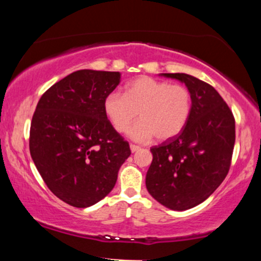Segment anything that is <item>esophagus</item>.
<instances>
[{
  "label": "esophagus",
  "mask_w": 261,
  "mask_h": 261,
  "mask_svg": "<svg viewBox=\"0 0 261 261\" xmlns=\"http://www.w3.org/2000/svg\"><path fill=\"white\" fill-rule=\"evenodd\" d=\"M130 148H131V152H136V151H139V149H140L139 146L133 145V143H131V145H130Z\"/></svg>",
  "instance_id": "1"
}]
</instances>
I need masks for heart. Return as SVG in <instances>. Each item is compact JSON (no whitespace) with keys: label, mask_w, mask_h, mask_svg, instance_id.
<instances>
[{"label":"heart","mask_w":261,"mask_h":261,"mask_svg":"<svg viewBox=\"0 0 261 261\" xmlns=\"http://www.w3.org/2000/svg\"><path fill=\"white\" fill-rule=\"evenodd\" d=\"M193 98L188 87L142 76L125 86V93L110 92L104 99V112L118 133L130 130L140 142L164 141L180 134L190 118Z\"/></svg>","instance_id":"1"}]
</instances>
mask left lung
Returning <instances> with one entry per match:
<instances>
[{
    "label": "left lung",
    "mask_w": 261,
    "mask_h": 261,
    "mask_svg": "<svg viewBox=\"0 0 261 261\" xmlns=\"http://www.w3.org/2000/svg\"><path fill=\"white\" fill-rule=\"evenodd\" d=\"M184 82L193 108L185 127L151 148L148 193L170 210L184 211L205 201L224 180L232 162L236 121L232 110L208 83L185 73H163Z\"/></svg>",
    "instance_id": "obj_1"
}]
</instances>
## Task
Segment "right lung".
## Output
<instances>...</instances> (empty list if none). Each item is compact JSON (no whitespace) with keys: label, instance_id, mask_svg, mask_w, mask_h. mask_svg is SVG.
Returning <instances> with one entry per match:
<instances>
[{"label":"right lung","instance_id":"add662e5","mask_svg":"<svg viewBox=\"0 0 261 261\" xmlns=\"http://www.w3.org/2000/svg\"><path fill=\"white\" fill-rule=\"evenodd\" d=\"M119 82V72L76 71L50 87L33 114V162L54 195L74 207L104 199L131 154L104 112V99Z\"/></svg>","mask_w":261,"mask_h":261}]
</instances>
